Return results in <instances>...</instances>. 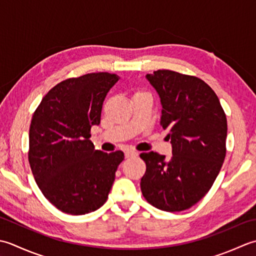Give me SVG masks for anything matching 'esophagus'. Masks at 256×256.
<instances>
[{
    "instance_id": "obj_1",
    "label": "esophagus",
    "mask_w": 256,
    "mask_h": 256,
    "mask_svg": "<svg viewBox=\"0 0 256 256\" xmlns=\"http://www.w3.org/2000/svg\"><path fill=\"white\" fill-rule=\"evenodd\" d=\"M138 151L136 150H126L124 151V157L126 158H132V157H137Z\"/></svg>"
}]
</instances>
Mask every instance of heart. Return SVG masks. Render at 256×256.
Here are the masks:
<instances>
[{"mask_svg":"<svg viewBox=\"0 0 256 256\" xmlns=\"http://www.w3.org/2000/svg\"><path fill=\"white\" fill-rule=\"evenodd\" d=\"M138 94H142V92H138Z\"/></svg>","mask_w":256,"mask_h":256,"instance_id":"heart-1","label":"heart"}]
</instances>
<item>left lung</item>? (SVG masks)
I'll return each mask as SVG.
<instances>
[{
    "mask_svg": "<svg viewBox=\"0 0 256 256\" xmlns=\"http://www.w3.org/2000/svg\"><path fill=\"white\" fill-rule=\"evenodd\" d=\"M159 95L160 124L172 156L154 151L140 157L147 166L142 192L150 204L166 212L194 206L211 189L226 158V117L216 92L200 78L168 70L146 75Z\"/></svg>",
    "mask_w": 256,
    "mask_h": 256,
    "instance_id": "left-lung-1",
    "label": "left lung"
}]
</instances>
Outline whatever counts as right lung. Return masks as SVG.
Masks as SVG:
<instances>
[{"mask_svg":"<svg viewBox=\"0 0 256 256\" xmlns=\"http://www.w3.org/2000/svg\"><path fill=\"white\" fill-rule=\"evenodd\" d=\"M119 78L109 72L70 78L52 88L33 114L28 161L34 179L46 199L68 214L100 208L124 160L122 151L102 152L90 139Z\"/></svg>","mask_w":256,"mask_h":256,"instance_id":"1","label":"right lung"}]
</instances>
